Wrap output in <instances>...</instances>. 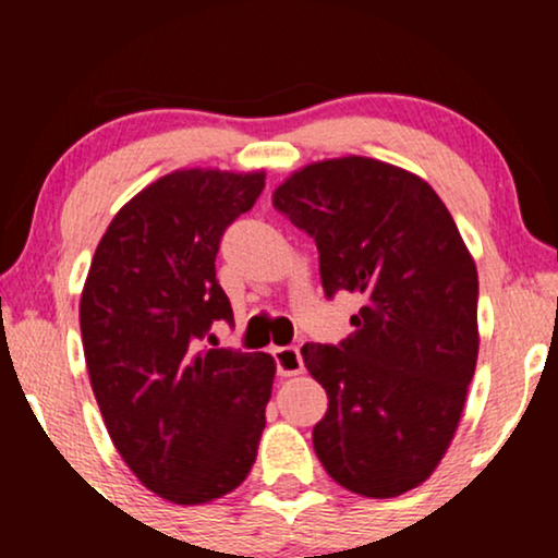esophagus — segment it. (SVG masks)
<instances>
[{"label": "esophagus", "mask_w": 558, "mask_h": 558, "mask_svg": "<svg viewBox=\"0 0 558 558\" xmlns=\"http://www.w3.org/2000/svg\"><path fill=\"white\" fill-rule=\"evenodd\" d=\"M275 367H278L280 377H293L304 373V360H301V351L296 345H283V349H275Z\"/></svg>", "instance_id": "esophagus-1"}]
</instances>
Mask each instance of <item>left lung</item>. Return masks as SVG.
I'll return each instance as SVG.
<instances>
[{
    "mask_svg": "<svg viewBox=\"0 0 558 558\" xmlns=\"http://www.w3.org/2000/svg\"><path fill=\"white\" fill-rule=\"evenodd\" d=\"M272 204L315 239L325 293L362 301L341 345L301 349L328 393L317 459L360 496L417 488L451 446L477 364V267L457 222L420 175L356 155L296 170Z\"/></svg>",
    "mask_w": 558,
    "mask_h": 558,
    "instance_id": "obj_1",
    "label": "left lung"
}]
</instances>
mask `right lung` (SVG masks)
Segmentation results:
<instances>
[{"label":"right lung","instance_id":"add662e5","mask_svg":"<svg viewBox=\"0 0 558 558\" xmlns=\"http://www.w3.org/2000/svg\"><path fill=\"white\" fill-rule=\"evenodd\" d=\"M265 170H175L138 191L101 235L81 293L88 377L114 448L172 504H207L252 472L275 360L198 349L233 319L215 257Z\"/></svg>","mask_w":558,"mask_h":558}]
</instances>
